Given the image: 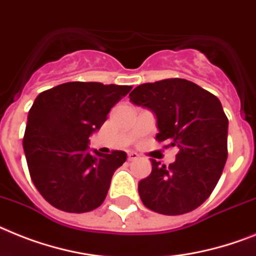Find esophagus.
<instances>
[{
	"label": "esophagus",
	"instance_id": "esophagus-1",
	"mask_svg": "<svg viewBox=\"0 0 256 256\" xmlns=\"http://www.w3.org/2000/svg\"><path fill=\"white\" fill-rule=\"evenodd\" d=\"M138 158H139V154L134 152V151H130V152L128 154V159L130 162H132V160H136Z\"/></svg>",
	"mask_w": 256,
	"mask_h": 256
}]
</instances>
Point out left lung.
Wrapping results in <instances>:
<instances>
[{"mask_svg": "<svg viewBox=\"0 0 256 256\" xmlns=\"http://www.w3.org/2000/svg\"><path fill=\"white\" fill-rule=\"evenodd\" d=\"M128 97L156 116L158 142L178 148L168 167L151 159L152 171L138 184L140 200L166 216L194 210L210 196L228 159L229 121L220 100L184 78L142 84Z\"/></svg>", "mask_w": 256, "mask_h": 256, "instance_id": "8db88e82", "label": "left lung"}]
</instances>
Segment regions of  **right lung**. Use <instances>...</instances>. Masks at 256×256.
<instances>
[{
	"instance_id": "right-lung-1",
	"label": "right lung",
	"mask_w": 256,
	"mask_h": 256,
	"mask_svg": "<svg viewBox=\"0 0 256 256\" xmlns=\"http://www.w3.org/2000/svg\"><path fill=\"white\" fill-rule=\"evenodd\" d=\"M132 90L128 85L72 81L35 98L24 136L31 180L56 209L85 213L98 208L126 152L89 150V136L106 121L110 109Z\"/></svg>"
}]
</instances>
